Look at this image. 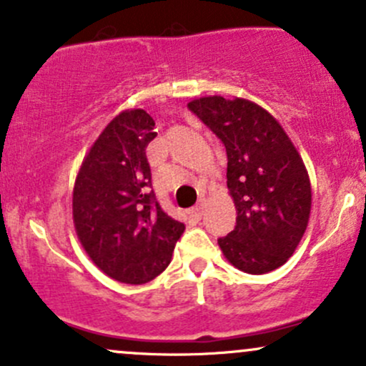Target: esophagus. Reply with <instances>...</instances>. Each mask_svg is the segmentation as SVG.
<instances>
[{
    "instance_id": "obj_1",
    "label": "esophagus",
    "mask_w": 366,
    "mask_h": 366,
    "mask_svg": "<svg viewBox=\"0 0 366 366\" xmlns=\"http://www.w3.org/2000/svg\"><path fill=\"white\" fill-rule=\"evenodd\" d=\"M205 207H207L205 202H199L198 205L193 207V210H191V215H193L194 219H202L203 212H205Z\"/></svg>"
}]
</instances>
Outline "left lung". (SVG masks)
I'll list each match as a JSON object with an SVG mask.
<instances>
[{
    "mask_svg": "<svg viewBox=\"0 0 366 366\" xmlns=\"http://www.w3.org/2000/svg\"><path fill=\"white\" fill-rule=\"evenodd\" d=\"M189 110L224 144L228 189L237 226L219 238L226 259L245 274L282 267L309 224V173L282 126L263 107L244 98L205 96Z\"/></svg>",
    "mask_w": 366,
    "mask_h": 366,
    "instance_id": "8db88e82",
    "label": "left lung"
}]
</instances>
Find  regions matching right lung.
Returning a JSON list of instances; mask_svg holds the SVG:
<instances>
[{
    "mask_svg": "<svg viewBox=\"0 0 366 366\" xmlns=\"http://www.w3.org/2000/svg\"><path fill=\"white\" fill-rule=\"evenodd\" d=\"M145 110H124L84 157L73 187V224L92 263L114 280L145 284L170 264L186 226L151 191L145 149L156 138Z\"/></svg>",
    "mask_w": 366,
    "mask_h": 366,
    "instance_id": "obj_1",
    "label": "right lung"
}]
</instances>
